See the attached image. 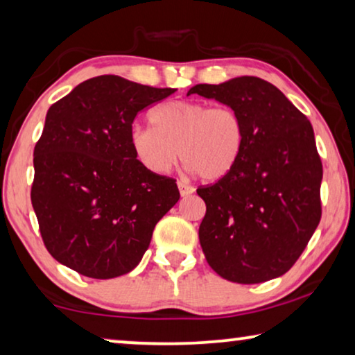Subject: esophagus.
Returning a JSON list of instances; mask_svg holds the SVG:
<instances>
[{
	"instance_id": "esophagus-1",
	"label": "esophagus",
	"mask_w": 355,
	"mask_h": 355,
	"mask_svg": "<svg viewBox=\"0 0 355 355\" xmlns=\"http://www.w3.org/2000/svg\"><path fill=\"white\" fill-rule=\"evenodd\" d=\"M178 189H179V193H181V197H187V195L193 193V190H195L192 186H189V184L182 182V181L178 182Z\"/></svg>"
}]
</instances>
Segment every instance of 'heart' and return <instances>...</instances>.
Wrapping results in <instances>:
<instances>
[{
	"label": "heart",
	"mask_w": 355,
	"mask_h": 355,
	"mask_svg": "<svg viewBox=\"0 0 355 355\" xmlns=\"http://www.w3.org/2000/svg\"><path fill=\"white\" fill-rule=\"evenodd\" d=\"M150 123L130 132L136 160L150 173H168L181 153L189 171L216 182L232 173L243 153V123L230 107L168 101L152 110Z\"/></svg>",
	"instance_id": "obj_1"
}]
</instances>
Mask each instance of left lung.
<instances>
[{"mask_svg": "<svg viewBox=\"0 0 355 355\" xmlns=\"http://www.w3.org/2000/svg\"><path fill=\"white\" fill-rule=\"evenodd\" d=\"M187 94L234 109L245 147L232 173L197 193L207 203L198 239L211 269L261 284L296 263L320 223L322 162L311 121L269 81L239 76Z\"/></svg>", "mask_w": 355, "mask_h": 355, "instance_id": "8db88e82", "label": "left lung"}]
</instances>
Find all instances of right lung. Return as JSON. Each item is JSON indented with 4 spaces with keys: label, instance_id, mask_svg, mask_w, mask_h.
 <instances>
[{
    "label": "right lung",
    "instance_id": "obj_1",
    "mask_svg": "<svg viewBox=\"0 0 355 355\" xmlns=\"http://www.w3.org/2000/svg\"><path fill=\"white\" fill-rule=\"evenodd\" d=\"M174 91L102 75L49 107L33 152L32 205L60 264L114 279L141 263L179 190L174 179L136 160L130 132L142 109Z\"/></svg>",
    "mask_w": 355,
    "mask_h": 355
}]
</instances>
